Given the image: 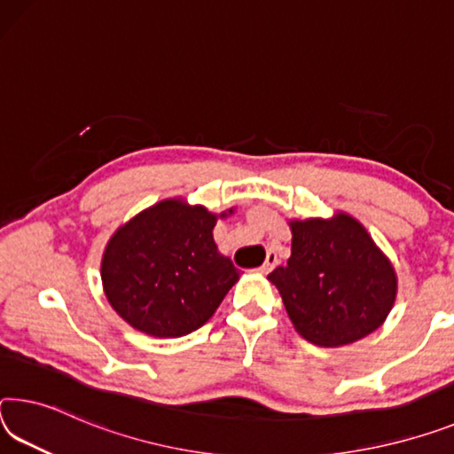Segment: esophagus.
<instances>
[{"instance_id": "34e87169", "label": "esophagus", "mask_w": 454, "mask_h": 454, "mask_svg": "<svg viewBox=\"0 0 454 454\" xmlns=\"http://www.w3.org/2000/svg\"><path fill=\"white\" fill-rule=\"evenodd\" d=\"M277 264H278V256L275 253H269V254H266L264 264L261 266V272H264V275H266V272H270Z\"/></svg>"}]
</instances>
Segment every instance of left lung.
I'll list each match as a JSON object with an SVG mask.
<instances>
[{
    "instance_id": "8db88e82",
    "label": "left lung",
    "mask_w": 454,
    "mask_h": 454,
    "mask_svg": "<svg viewBox=\"0 0 454 454\" xmlns=\"http://www.w3.org/2000/svg\"><path fill=\"white\" fill-rule=\"evenodd\" d=\"M291 258L269 275L299 335L340 348L370 335L392 311L398 277L349 214L291 220Z\"/></svg>"
}]
</instances>
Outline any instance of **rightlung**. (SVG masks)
Here are the masks:
<instances>
[{
	"label": "right lung",
	"mask_w": 454,
	"mask_h": 454,
	"mask_svg": "<svg viewBox=\"0 0 454 454\" xmlns=\"http://www.w3.org/2000/svg\"><path fill=\"white\" fill-rule=\"evenodd\" d=\"M215 215L182 198L157 201L121 226L106 244L100 278L111 307L153 337H182L212 317L240 278L218 253Z\"/></svg>",
	"instance_id": "1"
}]
</instances>
